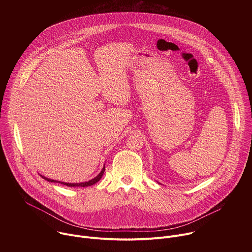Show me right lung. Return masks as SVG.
I'll use <instances>...</instances> for the list:
<instances>
[{
	"mask_svg": "<svg viewBox=\"0 0 252 252\" xmlns=\"http://www.w3.org/2000/svg\"><path fill=\"white\" fill-rule=\"evenodd\" d=\"M103 172H104V166L102 167V169H101V171L94 177V178H93V179H91V181H89V182H86V183H80V184H67V183H62V182H58V181H54V179H50V178H48V177H44L43 175H42V177H44L46 181H48V182H50V183H60V184H62V185H64V186H66V187H81V188H86V187H91V186H93V185H94V184H96L99 179L101 178V176H102V174H103Z\"/></svg>",
	"mask_w": 252,
	"mask_h": 252,
	"instance_id": "right-lung-1",
	"label": "right lung"
}]
</instances>
